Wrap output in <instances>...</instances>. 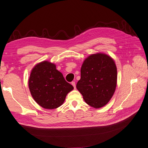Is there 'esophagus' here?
<instances>
[{"label":"esophagus","mask_w":148,"mask_h":148,"mask_svg":"<svg viewBox=\"0 0 148 148\" xmlns=\"http://www.w3.org/2000/svg\"><path fill=\"white\" fill-rule=\"evenodd\" d=\"M71 84H72V85L73 86V87L75 88H76V84H75V81H72V82H71Z\"/></svg>","instance_id":"34e87169"}]
</instances>
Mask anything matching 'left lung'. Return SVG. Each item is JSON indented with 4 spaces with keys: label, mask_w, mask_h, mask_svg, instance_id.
I'll list each match as a JSON object with an SVG mask.
<instances>
[{
    "label": "left lung",
    "mask_w": 148,
    "mask_h": 148,
    "mask_svg": "<svg viewBox=\"0 0 148 148\" xmlns=\"http://www.w3.org/2000/svg\"><path fill=\"white\" fill-rule=\"evenodd\" d=\"M117 70L114 60L107 55L98 53L84 60L76 88L85 102L97 109L110 101L115 92Z\"/></svg>",
    "instance_id": "8db88e82"
}]
</instances>
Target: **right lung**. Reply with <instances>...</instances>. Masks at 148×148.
Returning a JSON list of instances; mask_svg holds the SVG:
<instances>
[{"mask_svg": "<svg viewBox=\"0 0 148 148\" xmlns=\"http://www.w3.org/2000/svg\"><path fill=\"white\" fill-rule=\"evenodd\" d=\"M28 86L34 101L47 109L60 107L67 93L73 89L56 70L55 64L46 61L36 64L32 69Z\"/></svg>", "mask_w": 148, "mask_h": 148, "instance_id": "obj_1", "label": "right lung"}]
</instances>
